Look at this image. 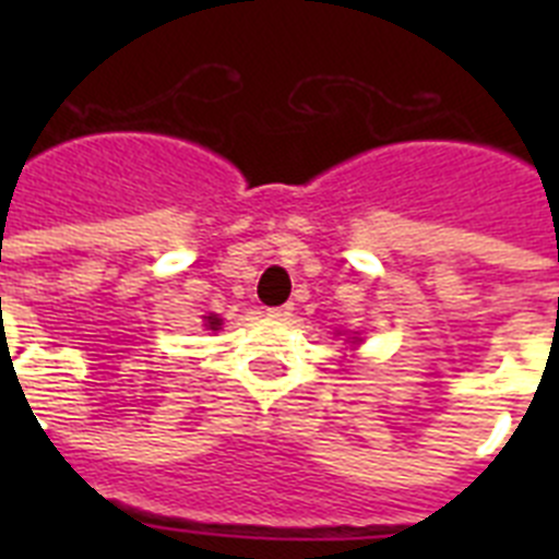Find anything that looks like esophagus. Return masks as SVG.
<instances>
[{
    "label": "esophagus",
    "instance_id": "1",
    "mask_svg": "<svg viewBox=\"0 0 559 559\" xmlns=\"http://www.w3.org/2000/svg\"><path fill=\"white\" fill-rule=\"evenodd\" d=\"M269 316L271 319H280V322H285V319H290V316H294V305H280V308H271Z\"/></svg>",
    "mask_w": 559,
    "mask_h": 559
}]
</instances>
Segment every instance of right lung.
I'll use <instances>...</instances> for the list:
<instances>
[{
  "label": "right lung",
  "instance_id": "right-lung-1",
  "mask_svg": "<svg viewBox=\"0 0 559 559\" xmlns=\"http://www.w3.org/2000/svg\"><path fill=\"white\" fill-rule=\"evenodd\" d=\"M206 328H210V330H221V319H218V316H206Z\"/></svg>",
  "mask_w": 559,
  "mask_h": 559
}]
</instances>
